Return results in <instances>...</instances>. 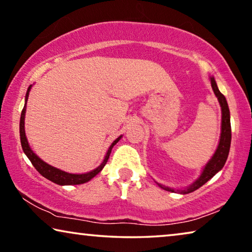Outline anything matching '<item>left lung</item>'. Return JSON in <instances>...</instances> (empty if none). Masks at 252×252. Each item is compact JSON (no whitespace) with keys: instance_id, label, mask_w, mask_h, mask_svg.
Listing matches in <instances>:
<instances>
[{"instance_id":"1","label":"left lung","mask_w":252,"mask_h":252,"mask_svg":"<svg viewBox=\"0 0 252 252\" xmlns=\"http://www.w3.org/2000/svg\"><path fill=\"white\" fill-rule=\"evenodd\" d=\"M211 85H212V89L214 91V94L217 95V97L220 102V105H221L222 109V129H221V138H220L219 147L213 157L211 160L206 163L205 168L203 169V173L199 178L195 182L193 185H190L189 189L179 190L183 194H189L191 191L198 189L199 187L204 185V184L209 181V179L212 178L218 171L221 170L224 166V163L227 159V156H229L230 151V145H231V123H230V111L229 106H227L226 99L221 92L219 91L217 83H215L214 77H211ZM161 189L169 190V191H175L174 189H169V187H165L158 184Z\"/></svg>"}]
</instances>
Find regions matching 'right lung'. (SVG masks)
I'll return each instance as SVG.
<instances>
[{"instance_id":"1","label":"right lung","mask_w":252,"mask_h":252,"mask_svg":"<svg viewBox=\"0 0 252 252\" xmlns=\"http://www.w3.org/2000/svg\"><path fill=\"white\" fill-rule=\"evenodd\" d=\"M30 89H31V85L28 87V91H27L26 104L28 101V96H29ZM25 114H26V105H25V107H23V110L21 112V118H20V140H21L22 149H23V151H25V154L27 155V157L29 158L31 163L33 165L34 168L37 169L43 177L49 179V181H51L53 183L58 184V185H79V184H84V183L89 182L90 179H92L94 176H96L99 171L103 169V167L105 166V163L107 162V159H109L110 155H111L112 148H113L115 143H117L120 139H121V137H119L117 140L113 141V143L110 146L109 150H107L104 160H103V162L97 167L96 169L92 170V171H90V173H86V174H79V175L69 174V173H66V171L59 170L57 168H55V167H53V166L48 165V163H46L45 161H42L37 155L33 154V151L31 150V148L29 146V143H28L27 137H26Z\"/></svg>"}]
</instances>
